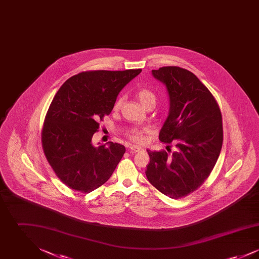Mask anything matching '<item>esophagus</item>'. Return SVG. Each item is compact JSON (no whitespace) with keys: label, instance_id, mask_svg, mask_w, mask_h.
<instances>
[{"label":"esophagus","instance_id":"obj_1","mask_svg":"<svg viewBox=\"0 0 259 259\" xmlns=\"http://www.w3.org/2000/svg\"><path fill=\"white\" fill-rule=\"evenodd\" d=\"M143 148H140V147H137V146H131L130 148H129V150L130 151H132V152H139V151H141Z\"/></svg>","mask_w":259,"mask_h":259}]
</instances>
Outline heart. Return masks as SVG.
I'll return each mask as SVG.
<instances>
[{"label":"heart","mask_w":259,"mask_h":259,"mask_svg":"<svg viewBox=\"0 0 259 259\" xmlns=\"http://www.w3.org/2000/svg\"><path fill=\"white\" fill-rule=\"evenodd\" d=\"M137 97L145 107H147L149 104H155V102H156L155 94L148 88H142V89L138 90ZM121 105H122V98H118L114 103L113 109L119 110ZM147 132H148V130L145 128H133L129 131L128 136H129L130 140H132L133 142L141 144L145 141Z\"/></svg>","instance_id":"1"}]
</instances>
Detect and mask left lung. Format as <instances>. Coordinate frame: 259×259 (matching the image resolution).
<instances>
[{
  "mask_svg": "<svg viewBox=\"0 0 259 259\" xmlns=\"http://www.w3.org/2000/svg\"><path fill=\"white\" fill-rule=\"evenodd\" d=\"M170 98L169 115L159 133L165 144L178 150H148L146 176L161 193L172 199L185 197L208 179L222 150V116L209 89L193 73L177 66L152 70Z\"/></svg>",
  "mask_w": 259,
  "mask_h": 259,
  "instance_id": "left-lung-1",
  "label": "left lung"
}]
</instances>
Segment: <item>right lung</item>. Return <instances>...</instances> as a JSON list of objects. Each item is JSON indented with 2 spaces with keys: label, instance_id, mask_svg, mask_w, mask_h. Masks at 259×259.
Returning a JSON list of instances; mask_svg holds the SVG:
<instances>
[{
  "label": "right lung",
  "instance_id": "1",
  "mask_svg": "<svg viewBox=\"0 0 259 259\" xmlns=\"http://www.w3.org/2000/svg\"><path fill=\"white\" fill-rule=\"evenodd\" d=\"M141 69L87 71L64 82L47 112L41 145L52 170L64 185L89 193L104 185L121 160L125 148L93 147L91 141L113 109L118 93Z\"/></svg>",
  "mask_w": 259,
  "mask_h": 259
}]
</instances>
